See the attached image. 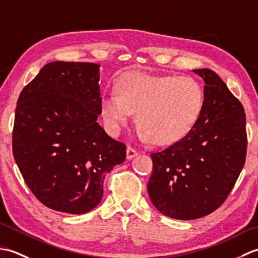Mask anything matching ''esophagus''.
<instances>
[{
	"label": "esophagus",
	"instance_id": "1",
	"mask_svg": "<svg viewBox=\"0 0 258 258\" xmlns=\"http://www.w3.org/2000/svg\"><path fill=\"white\" fill-rule=\"evenodd\" d=\"M138 154L139 152L133 149V147H127V150H126V158L127 160H132L135 156H138Z\"/></svg>",
	"mask_w": 258,
	"mask_h": 258
}]
</instances>
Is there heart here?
Segmentation results:
<instances>
[{"instance_id":"heart-1","label":"heart","mask_w":258,"mask_h":258,"mask_svg":"<svg viewBox=\"0 0 258 258\" xmlns=\"http://www.w3.org/2000/svg\"><path fill=\"white\" fill-rule=\"evenodd\" d=\"M116 93H105L101 100L104 120L113 132L128 122L135 112L141 140L169 144L194 128L204 109L205 93L191 76H154L141 72L123 75Z\"/></svg>"}]
</instances>
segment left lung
Here are the masks:
<instances>
[{
	"label": "left lung",
	"mask_w": 258,
	"mask_h": 258,
	"mask_svg": "<svg viewBox=\"0 0 258 258\" xmlns=\"http://www.w3.org/2000/svg\"><path fill=\"white\" fill-rule=\"evenodd\" d=\"M193 71L205 82L204 109L183 139L151 153L147 183L153 205L176 220H196L217 210L236 183L247 151L242 103L214 71Z\"/></svg>",
	"instance_id": "1"
}]
</instances>
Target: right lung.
<instances>
[{
    "label": "right lung",
    "instance_id": "1",
    "mask_svg": "<svg viewBox=\"0 0 258 258\" xmlns=\"http://www.w3.org/2000/svg\"><path fill=\"white\" fill-rule=\"evenodd\" d=\"M100 65L52 62L22 90L12 149L26 185L48 208L83 214L103 197L106 174L126 157V145L96 122Z\"/></svg>",
    "mask_w": 258,
    "mask_h": 258
}]
</instances>
